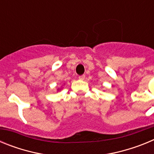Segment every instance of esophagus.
Segmentation results:
<instances>
[{
  "mask_svg": "<svg viewBox=\"0 0 154 154\" xmlns=\"http://www.w3.org/2000/svg\"><path fill=\"white\" fill-rule=\"evenodd\" d=\"M85 76L84 75H82L79 76V79L80 80H84L85 79Z\"/></svg>",
  "mask_w": 154,
  "mask_h": 154,
  "instance_id": "esophagus-1",
  "label": "esophagus"
}]
</instances>
